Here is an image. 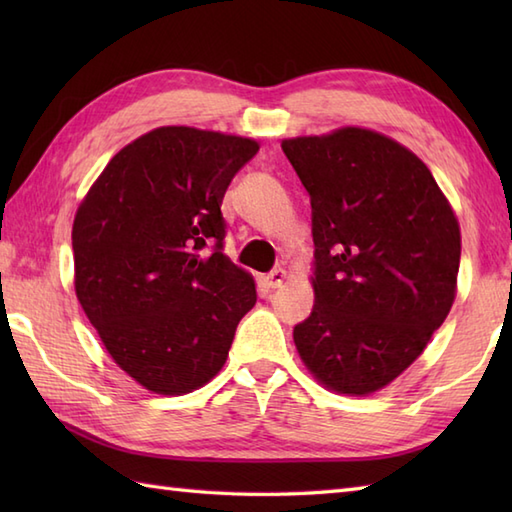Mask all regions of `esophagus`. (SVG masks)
<instances>
[{
  "instance_id": "esophagus-1",
  "label": "esophagus",
  "mask_w": 512,
  "mask_h": 512,
  "mask_svg": "<svg viewBox=\"0 0 512 512\" xmlns=\"http://www.w3.org/2000/svg\"><path fill=\"white\" fill-rule=\"evenodd\" d=\"M284 281H286V270H284V268L270 270V273L264 277V284H266V288H270V290L281 288V284H284Z\"/></svg>"
}]
</instances>
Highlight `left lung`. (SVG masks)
Returning <instances> with one entry per match:
<instances>
[{
	"instance_id": "left-lung-1",
	"label": "left lung",
	"mask_w": 512,
	"mask_h": 512,
	"mask_svg": "<svg viewBox=\"0 0 512 512\" xmlns=\"http://www.w3.org/2000/svg\"><path fill=\"white\" fill-rule=\"evenodd\" d=\"M281 149L312 206L314 308L295 325V345L323 385L372 394L447 319L458 220L427 165L387 136L345 127Z\"/></svg>"
}]
</instances>
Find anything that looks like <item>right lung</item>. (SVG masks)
Segmentation results:
<instances>
[{
    "instance_id": "right-lung-1",
    "label": "right lung",
    "mask_w": 512,
    "mask_h": 512,
    "mask_svg": "<svg viewBox=\"0 0 512 512\" xmlns=\"http://www.w3.org/2000/svg\"><path fill=\"white\" fill-rule=\"evenodd\" d=\"M250 138L158 127L118 151L72 226L74 288L118 367L187 394L220 372L255 281L224 255L222 200Z\"/></svg>"
}]
</instances>
